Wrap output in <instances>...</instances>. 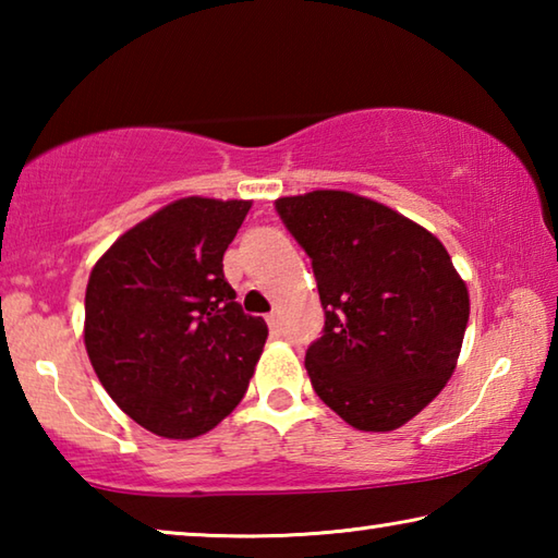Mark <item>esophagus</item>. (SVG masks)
Here are the masks:
<instances>
[{"label": "esophagus", "mask_w": 558, "mask_h": 558, "mask_svg": "<svg viewBox=\"0 0 558 558\" xmlns=\"http://www.w3.org/2000/svg\"><path fill=\"white\" fill-rule=\"evenodd\" d=\"M266 319H268L270 332H272V335H280V329H282V325H280V315H278V313H270Z\"/></svg>", "instance_id": "34e87169"}]
</instances>
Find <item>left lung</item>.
I'll use <instances>...</instances> for the list:
<instances>
[{
  "mask_svg": "<svg viewBox=\"0 0 558 558\" xmlns=\"http://www.w3.org/2000/svg\"><path fill=\"white\" fill-rule=\"evenodd\" d=\"M313 260L325 310L307 347L315 393L359 430H393L436 399L456 369L470 317L465 282L436 235L349 192L276 202Z\"/></svg>",
  "mask_w": 558,
  "mask_h": 558,
  "instance_id": "obj_1",
  "label": "left lung"
}]
</instances>
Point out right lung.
<instances>
[{"mask_svg": "<svg viewBox=\"0 0 558 558\" xmlns=\"http://www.w3.org/2000/svg\"><path fill=\"white\" fill-rule=\"evenodd\" d=\"M251 202L189 196L122 233L90 272L86 349L110 399L162 438H196L243 399L268 325L235 302L223 253Z\"/></svg>", "mask_w": 558, "mask_h": 558, "instance_id": "obj_1", "label": "right lung"}]
</instances>
